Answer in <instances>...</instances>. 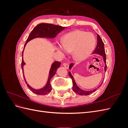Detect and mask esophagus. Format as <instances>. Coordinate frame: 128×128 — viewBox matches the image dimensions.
<instances>
[{
	"label": "esophagus",
	"instance_id": "34e87169",
	"mask_svg": "<svg viewBox=\"0 0 128 128\" xmlns=\"http://www.w3.org/2000/svg\"><path fill=\"white\" fill-rule=\"evenodd\" d=\"M63 66H64L66 68H67V69H68V68H69V65H68V64L64 63V64H63Z\"/></svg>",
	"mask_w": 128,
	"mask_h": 128
}]
</instances>
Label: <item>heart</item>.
<instances>
[{
  "label": "heart",
  "mask_w": 128,
  "mask_h": 128,
  "mask_svg": "<svg viewBox=\"0 0 128 128\" xmlns=\"http://www.w3.org/2000/svg\"><path fill=\"white\" fill-rule=\"evenodd\" d=\"M96 44L94 34L77 30L65 34L61 42L62 46H58L57 50L61 53L64 50L68 52L73 51L74 59L80 61L86 59L91 54Z\"/></svg>",
  "instance_id": "obj_1"
}]
</instances>
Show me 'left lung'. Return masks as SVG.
<instances>
[{"mask_svg": "<svg viewBox=\"0 0 128 128\" xmlns=\"http://www.w3.org/2000/svg\"><path fill=\"white\" fill-rule=\"evenodd\" d=\"M97 40H98V42H97V45H96V48L95 50L94 51V53H96L98 54L101 55L102 56H103L104 58V61L105 63V67H104V71H106L107 70V65H106V53H105V51H104V43L103 42L101 37H100L99 34H97ZM73 66L72 64H70V66H69V69H71L72 66ZM69 75L70 77V78L72 80V90L74 91L76 94H80V95H88L91 94H92V92H94L96 89H94V90L92 91H84L80 89L79 88L78 86H77V85L75 82V80L74 79V77L72 75L70 72H69ZM101 84V85H102ZM101 85L99 86H101ZM98 87V88H99Z\"/></svg>", "mask_w": 128, "mask_h": 128, "instance_id": "left-lung-1", "label": "left lung"}]
</instances>
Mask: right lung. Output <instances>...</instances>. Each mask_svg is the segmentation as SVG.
I'll return each instance as SVG.
<instances>
[{
    "mask_svg": "<svg viewBox=\"0 0 128 128\" xmlns=\"http://www.w3.org/2000/svg\"><path fill=\"white\" fill-rule=\"evenodd\" d=\"M65 28V27L61 26H60L53 24H40L36 26L33 30L30 32L29 36H28V38L26 40V44H24V47L26 44L28 42L29 40L34 39V38L37 37H48V38H53L55 37L58 34H59L62 30H63ZM23 52H24V50L22 51V56H23ZM25 64L24 60H23V58L22 59L21 62V67L23 72V66ZM61 63L59 61H56L54 62L50 69V74L48 80V83L46 84V86L44 88H42L40 90H36L30 87L28 84H27V83L24 78L26 83L27 84V86L30 89V90L33 92L34 94H37L40 95H45L48 94L51 91L52 88L51 85L50 84V81H51V78L54 76L55 74L56 73L57 69L59 67Z\"/></svg>",
    "mask_w": 128,
    "mask_h": 128,
    "instance_id": "obj_1",
    "label": "right lung"
}]
</instances>
